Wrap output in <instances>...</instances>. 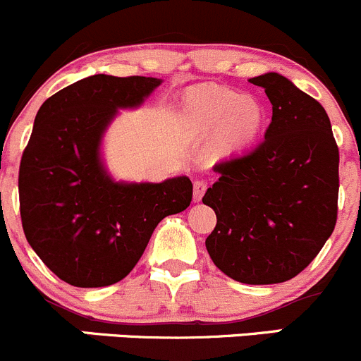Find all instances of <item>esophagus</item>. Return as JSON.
<instances>
[{"label":"esophagus","mask_w":361,"mask_h":361,"mask_svg":"<svg viewBox=\"0 0 361 361\" xmlns=\"http://www.w3.org/2000/svg\"><path fill=\"white\" fill-rule=\"evenodd\" d=\"M206 188H207L206 181H202V180L194 181V201H195V202L201 201L202 195H204V192H206Z\"/></svg>","instance_id":"obj_1"}]
</instances>
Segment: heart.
Segmentation results:
<instances>
[{
	"instance_id": "1",
	"label": "heart",
	"mask_w": 361,
	"mask_h": 361,
	"mask_svg": "<svg viewBox=\"0 0 361 361\" xmlns=\"http://www.w3.org/2000/svg\"><path fill=\"white\" fill-rule=\"evenodd\" d=\"M185 122L195 136H214V152L232 155L246 150L260 136L265 110L255 97L235 90L204 87L187 99Z\"/></svg>"
}]
</instances>
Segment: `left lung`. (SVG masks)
I'll return each mask as SVG.
<instances>
[{"label": "left lung", "instance_id": "obj_1", "mask_svg": "<svg viewBox=\"0 0 361 361\" xmlns=\"http://www.w3.org/2000/svg\"><path fill=\"white\" fill-rule=\"evenodd\" d=\"M265 89L272 122L257 148L213 167L202 202L216 213L211 260L246 285H274L304 271L337 221L338 148L325 108L279 73L250 78Z\"/></svg>", "mask_w": 361, "mask_h": 361}]
</instances>
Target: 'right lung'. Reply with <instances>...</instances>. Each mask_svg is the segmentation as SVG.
<instances>
[{"instance_id": "1", "label": "right lung", "mask_w": 361, "mask_h": 361, "mask_svg": "<svg viewBox=\"0 0 361 361\" xmlns=\"http://www.w3.org/2000/svg\"><path fill=\"white\" fill-rule=\"evenodd\" d=\"M162 83L94 75L45 101L19 169L27 243L63 281L99 288L126 278L162 218L190 206L187 176L126 183L108 174L101 141L116 111L137 108Z\"/></svg>"}]
</instances>
